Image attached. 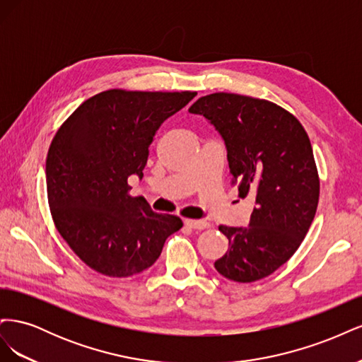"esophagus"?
<instances>
[{
	"label": "esophagus",
	"instance_id": "obj_1",
	"mask_svg": "<svg viewBox=\"0 0 362 362\" xmlns=\"http://www.w3.org/2000/svg\"><path fill=\"white\" fill-rule=\"evenodd\" d=\"M184 225L190 229H205L208 228V222L205 221H184Z\"/></svg>",
	"mask_w": 362,
	"mask_h": 362
}]
</instances>
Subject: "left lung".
Masks as SVG:
<instances>
[{"mask_svg":"<svg viewBox=\"0 0 362 362\" xmlns=\"http://www.w3.org/2000/svg\"><path fill=\"white\" fill-rule=\"evenodd\" d=\"M189 113L221 134L231 184L255 199L247 228L218 226L229 247L214 267L235 282L266 278L298 250L315 216L320 184L308 134L282 107L235 93L202 96Z\"/></svg>","mask_w":362,"mask_h":362,"instance_id":"8db88e82","label":"left lung"}]
</instances>
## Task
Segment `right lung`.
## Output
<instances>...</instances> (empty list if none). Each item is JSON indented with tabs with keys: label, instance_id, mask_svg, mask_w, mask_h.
I'll list each match as a JSON object with an SVG mask.
<instances>
[{
	"label": "right lung",
	"instance_id": "obj_1",
	"mask_svg": "<svg viewBox=\"0 0 362 362\" xmlns=\"http://www.w3.org/2000/svg\"><path fill=\"white\" fill-rule=\"evenodd\" d=\"M196 92L107 90L84 101L54 136L47 157L49 210L60 235L90 269L127 278L158 259L181 218L129 196L160 125Z\"/></svg>",
	"mask_w": 362,
	"mask_h": 362
}]
</instances>
